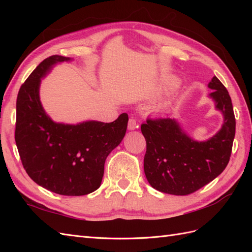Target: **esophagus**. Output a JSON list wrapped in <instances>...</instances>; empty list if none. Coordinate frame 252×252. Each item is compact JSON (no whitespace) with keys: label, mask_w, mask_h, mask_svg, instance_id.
<instances>
[{"label":"esophagus","mask_w":252,"mask_h":252,"mask_svg":"<svg viewBox=\"0 0 252 252\" xmlns=\"http://www.w3.org/2000/svg\"><path fill=\"white\" fill-rule=\"evenodd\" d=\"M136 127H137L136 120L133 119V118H131V119L129 120V123H127V129H129L130 131H133V130H135Z\"/></svg>","instance_id":"34e87169"}]
</instances>
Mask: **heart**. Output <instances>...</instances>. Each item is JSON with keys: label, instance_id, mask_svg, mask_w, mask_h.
Segmentation results:
<instances>
[{"label": "heart", "instance_id": "1", "mask_svg": "<svg viewBox=\"0 0 252 252\" xmlns=\"http://www.w3.org/2000/svg\"><path fill=\"white\" fill-rule=\"evenodd\" d=\"M179 84H180L179 80L178 79H174V78L170 79V80H168V81H167V87L170 88V89H174L176 87H179Z\"/></svg>", "mask_w": 252, "mask_h": 252}]
</instances>
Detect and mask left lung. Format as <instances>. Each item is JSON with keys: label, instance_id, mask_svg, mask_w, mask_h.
<instances>
[{"label": "left lung", "instance_id": "obj_1", "mask_svg": "<svg viewBox=\"0 0 252 252\" xmlns=\"http://www.w3.org/2000/svg\"><path fill=\"white\" fill-rule=\"evenodd\" d=\"M208 87L213 90L209 97L223 115L221 129L209 140H192L173 118L147 119L141 126L146 140L144 172L155 189L176 196L189 195L226 168L236 126L232 99L217 77Z\"/></svg>", "mask_w": 252, "mask_h": 252}]
</instances>
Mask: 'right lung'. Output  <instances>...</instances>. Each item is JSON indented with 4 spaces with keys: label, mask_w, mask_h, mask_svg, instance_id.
<instances>
[{
    "label": "right lung",
    "mask_w": 252,
    "mask_h": 252,
    "mask_svg": "<svg viewBox=\"0 0 252 252\" xmlns=\"http://www.w3.org/2000/svg\"><path fill=\"white\" fill-rule=\"evenodd\" d=\"M70 57L53 55L21 85L16 103L15 141L26 172L37 185L65 196H82L100 186L106 158L126 135L129 117L114 122H55L40 100V84L56 63Z\"/></svg>",
    "instance_id": "right-lung-1"
}]
</instances>
